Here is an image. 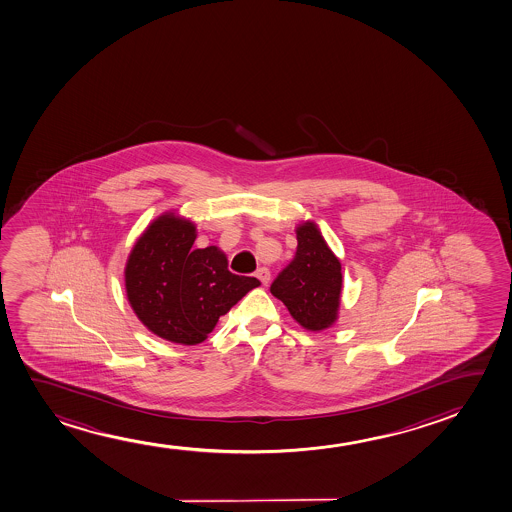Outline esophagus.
Wrapping results in <instances>:
<instances>
[{
    "label": "esophagus",
    "mask_w": 512,
    "mask_h": 512,
    "mask_svg": "<svg viewBox=\"0 0 512 512\" xmlns=\"http://www.w3.org/2000/svg\"><path fill=\"white\" fill-rule=\"evenodd\" d=\"M256 277L260 279L263 286H267L268 282H270V270L265 267L258 268V270H256Z\"/></svg>",
    "instance_id": "obj_1"
}]
</instances>
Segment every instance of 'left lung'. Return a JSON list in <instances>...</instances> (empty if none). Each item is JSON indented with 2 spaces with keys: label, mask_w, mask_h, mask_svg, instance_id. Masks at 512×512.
<instances>
[{
  "label": "left lung",
  "mask_w": 512,
  "mask_h": 512,
  "mask_svg": "<svg viewBox=\"0 0 512 512\" xmlns=\"http://www.w3.org/2000/svg\"><path fill=\"white\" fill-rule=\"evenodd\" d=\"M296 240L295 258L275 277L270 293L288 307L303 328L317 332L337 319L342 291L340 263L314 224L298 226Z\"/></svg>",
  "instance_id": "1"
}]
</instances>
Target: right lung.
<instances>
[{"instance_id":"add662e5","label":"right lung","mask_w":512,"mask_h":512,"mask_svg":"<svg viewBox=\"0 0 512 512\" xmlns=\"http://www.w3.org/2000/svg\"><path fill=\"white\" fill-rule=\"evenodd\" d=\"M195 226L158 217L138 238L126 265V293L138 319L161 339L195 346L219 317L258 288L256 277L231 274L214 245L193 249Z\"/></svg>"}]
</instances>
